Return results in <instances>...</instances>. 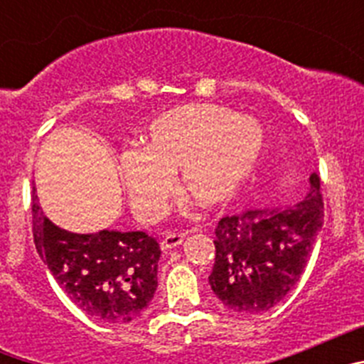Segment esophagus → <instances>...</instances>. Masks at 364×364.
<instances>
[{
	"mask_svg": "<svg viewBox=\"0 0 364 364\" xmlns=\"http://www.w3.org/2000/svg\"><path fill=\"white\" fill-rule=\"evenodd\" d=\"M184 237L186 233H167L166 237L162 239V242H160V246H162V250H173V247L180 246V244L184 242Z\"/></svg>",
	"mask_w": 364,
	"mask_h": 364,
	"instance_id": "esophagus-1",
	"label": "esophagus"
}]
</instances>
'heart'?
<instances>
[{"label": "heart", "instance_id": "1", "mask_svg": "<svg viewBox=\"0 0 364 364\" xmlns=\"http://www.w3.org/2000/svg\"><path fill=\"white\" fill-rule=\"evenodd\" d=\"M264 146L253 118L222 105L176 107L151 124L142 151H127L120 175L136 215L154 220L166 210L178 175L195 204L215 208L244 184Z\"/></svg>", "mask_w": 364, "mask_h": 364}]
</instances>
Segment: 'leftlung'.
<instances>
[{"label": "left lung", "mask_w": 364, "mask_h": 364, "mask_svg": "<svg viewBox=\"0 0 364 364\" xmlns=\"http://www.w3.org/2000/svg\"><path fill=\"white\" fill-rule=\"evenodd\" d=\"M323 220L317 173H311L308 195L297 204L220 218L210 275L213 294L235 314L268 311L299 282Z\"/></svg>", "instance_id": "left-lung-1"}]
</instances>
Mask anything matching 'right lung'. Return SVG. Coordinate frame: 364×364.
<instances>
[{
  "label": "right lung",
  "mask_w": 364,
  "mask_h": 364,
  "mask_svg": "<svg viewBox=\"0 0 364 364\" xmlns=\"http://www.w3.org/2000/svg\"><path fill=\"white\" fill-rule=\"evenodd\" d=\"M38 253L70 301L107 324L140 319L156 291L160 246L144 231L80 235L54 226L32 193Z\"/></svg>",
  "instance_id": "right-lung-1"
}]
</instances>
